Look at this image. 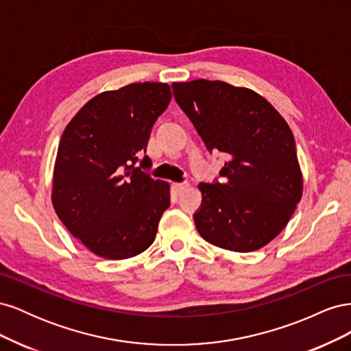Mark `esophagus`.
I'll return each mask as SVG.
<instances>
[{"label":"esophagus","mask_w":351,"mask_h":351,"mask_svg":"<svg viewBox=\"0 0 351 351\" xmlns=\"http://www.w3.org/2000/svg\"><path fill=\"white\" fill-rule=\"evenodd\" d=\"M174 187H176V190H177L178 193H182V192H184V190L189 187V183H187V182H184V183H176Z\"/></svg>","instance_id":"1"}]
</instances>
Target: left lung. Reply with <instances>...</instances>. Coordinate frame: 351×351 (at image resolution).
I'll list each match as a JSON object with an SVG mask.
<instances>
[{
    "instance_id": "8db88e82",
    "label": "left lung",
    "mask_w": 351,
    "mask_h": 351,
    "mask_svg": "<svg viewBox=\"0 0 351 351\" xmlns=\"http://www.w3.org/2000/svg\"><path fill=\"white\" fill-rule=\"evenodd\" d=\"M177 104L209 151L224 152L222 183H200L193 215L202 239L232 252L258 250L289 224L303 176L289 124L252 89L221 80L173 83Z\"/></svg>"
}]
</instances>
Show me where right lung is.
<instances>
[{"instance_id": "obj_1", "label": "right lung", "mask_w": 351, "mask_h": 351, "mask_svg": "<svg viewBox=\"0 0 351 351\" xmlns=\"http://www.w3.org/2000/svg\"><path fill=\"white\" fill-rule=\"evenodd\" d=\"M169 101L167 83H130L88 101L62 132L52 206L97 256L120 261L145 252L169 206V184L134 168ZM142 159L141 167H151Z\"/></svg>"}]
</instances>
